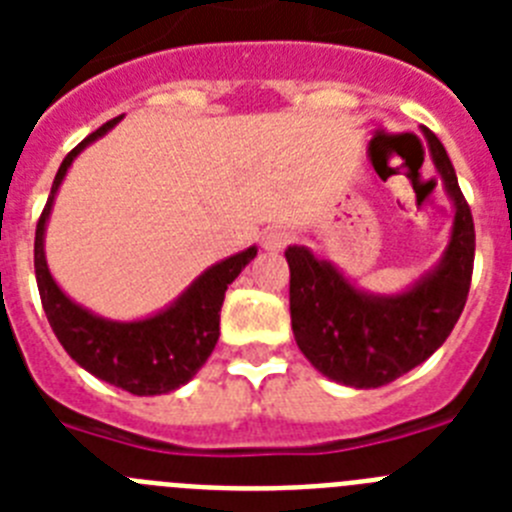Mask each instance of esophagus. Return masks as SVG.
<instances>
[{"label": "esophagus", "mask_w": 512, "mask_h": 512, "mask_svg": "<svg viewBox=\"0 0 512 512\" xmlns=\"http://www.w3.org/2000/svg\"><path fill=\"white\" fill-rule=\"evenodd\" d=\"M289 238H292V235H289L284 228H269L264 233V238H261V243H264L266 251H282V248L289 243Z\"/></svg>", "instance_id": "34e87169"}]
</instances>
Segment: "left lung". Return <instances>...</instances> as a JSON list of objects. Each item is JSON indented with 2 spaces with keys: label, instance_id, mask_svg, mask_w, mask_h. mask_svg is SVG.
Wrapping results in <instances>:
<instances>
[{
  "label": "left lung",
  "instance_id": "8db88e82",
  "mask_svg": "<svg viewBox=\"0 0 512 512\" xmlns=\"http://www.w3.org/2000/svg\"><path fill=\"white\" fill-rule=\"evenodd\" d=\"M433 166L454 205L449 246L433 269L395 295H374L318 259L307 246L284 251L289 264L292 333L323 377L374 390L408 374L449 338L469 295L474 223L441 140L423 128Z\"/></svg>",
  "mask_w": 512,
  "mask_h": 512
}]
</instances>
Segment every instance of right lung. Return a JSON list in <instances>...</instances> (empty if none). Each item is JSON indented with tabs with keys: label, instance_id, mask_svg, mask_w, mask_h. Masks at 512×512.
Segmentation results:
<instances>
[{
	"label": "right lung",
	"instance_id": "right-lung-1",
	"mask_svg": "<svg viewBox=\"0 0 512 512\" xmlns=\"http://www.w3.org/2000/svg\"><path fill=\"white\" fill-rule=\"evenodd\" d=\"M120 120L122 117L104 122L102 128L94 130L63 158L35 230V279L45 318L66 348V354L102 382L115 384L130 395L153 397L179 390L210 359L220 336V307L225 289L251 264L259 248L251 246L212 264L171 305L148 318L110 320L71 300L58 287L45 261V225L51 217L58 187L66 179L74 158L89 143L110 133Z\"/></svg>",
	"mask_w": 512,
	"mask_h": 512
}]
</instances>
